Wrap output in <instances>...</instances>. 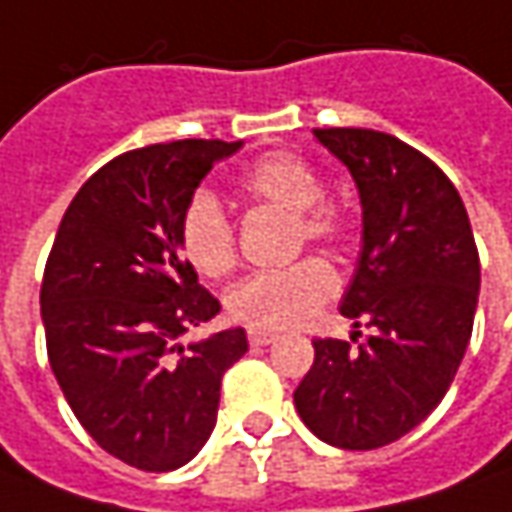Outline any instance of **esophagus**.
Wrapping results in <instances>:
<instances>
[{
	"label": "esophagus",
	"instance_id": "esophagus-1",
	"mask_svg": "<svg viewBox=\"0 0 512 512\" xmlns=\"http://www.w3.org/2000/svg\"><path fill=\"white\" fill-rule=\"evenodd\" d=\"M277 340V334L274 331H266V328H252L249 331V343L252 345H269Z\"/></svg>",
	"mask_w": 512,
	"mask_h": 512
}]
</instances>
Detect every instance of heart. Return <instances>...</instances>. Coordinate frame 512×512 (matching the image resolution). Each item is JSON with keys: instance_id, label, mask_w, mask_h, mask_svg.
Segmentation results:
<instances>
[{"instance_id": "b5f03b06", "label": "heart", "mask_w": 512, "mask_h": 512, "mask_svg": "<svg viewBox=\"0 0 512 512\" xmlns=\"http://www.w3.org/2000/svg\"><path fill=\"white\" fill-rule=\"evenodd\" d=\"M240 189L260 203L297 215L311 240H337L348 229L343 206L323 198V181L311 164L291 152H272L240 175ZM186 260L206 277H221L235 266V229L209 192H198L181 221ZM337 272L320 257H306L286 269H263L243 277L229 291V314L252 328H294L311 320L334 297Z\"/></svg>"}]
</instances>
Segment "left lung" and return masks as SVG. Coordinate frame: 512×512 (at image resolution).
Returning <instances> with one entry per match:
<instances>
[{
	"mask_svg": "<svg viewBox=\"0 0 512 512\" xmlns=\"http://www.w3.org/2000/svg\"><path fill=\"white\" fill-rule=\"evenodd\" d=\"M314 138L360 192V260L340 314L368 337L314 340L294 408L328 445L374 450L414 431L448 394L473 331L479 252L465 203L431 158L377 130Z\"/></svg>",
	"mask_w": 512,
	"mask_h": 512,
	"instance_id": "left-lung-1",
	"label": "left lung"
}]
</instances>
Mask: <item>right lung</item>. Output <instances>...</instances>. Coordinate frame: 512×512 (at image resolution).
Segmentation results:
<instances>
[{
  "mask_svg": "<svg viewBox=\"0 0 512 512\" xmlns=\"http://www.w3.org/2000/svg\"><path fill=\"white\" fill-rule=\"evenodd\" d=\"M243 141H169L124 152L67 206L42 280L47 357L67 405L110 456L150 473L186 465L218 419L243 328L184 345L221 303L184 260L195 189Z\"/></svg>",
  "mask_w": 512,
  "mask_h": 512,
  "instance_id": "add662e5",
  "label": "right lung"
}]
</instances>
